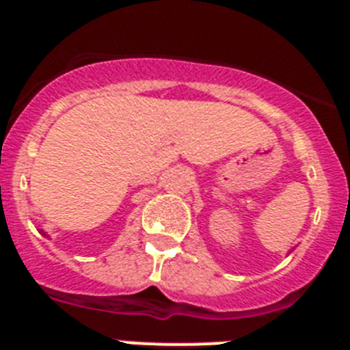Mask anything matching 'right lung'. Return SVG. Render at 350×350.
Here are the masks:
<instances>
[{"mask_svg": "<svg viewBox=\"0 0 350 350\" xmlns=\"http://www.w3.org/2000/svg\"><path fill=\"white\" fill-rule=\"evenodd\" d=\"M40 233H42V234H43V237H49V234H47V233H45V231H43V230H42V231H40Z\"/></svg>", "mask_w": 350, "mask_h": 350, "instance_id": "obj_1", "label": "right lung"}]
</instances>
